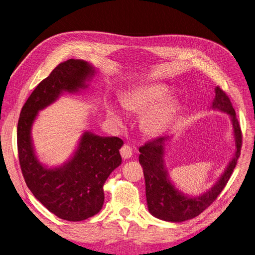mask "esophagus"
I'll list each match as a JSON object with an SVG mask.
<instances>
[{
    "instance_id": "obj_1",
    "label": "esophagus",
    "mask_w": 255,
    "mask_h": 255,
    "mask_svg": "<svg viewBox=\"0 0 255 255\" xmlns=\"http://www.w3.org/2000/svg\"><path fill=\"white\" fill-rule=\"evenodd\" d=\"M120 153H121V156H122L124 159L130 158L131 155H132V148H131L129 145L125 144V145H123V146L121 147Z\"/></svg>"
}]
</instances>
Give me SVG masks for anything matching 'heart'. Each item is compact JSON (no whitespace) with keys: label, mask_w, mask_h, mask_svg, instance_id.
I'll return each instance as SVG.
<instances>
[{"label":"heart","mask_w":255,"mask_h":255,"mask_svg":"<svg viewBox=\"0 0 255 255\" xmlns=\"http://www.w3.org/2000/svg\"><path fill=\"white\" fill-rule=\"evenodd\" d=\"M168 96L169 89L163 85L151 84L139 86L125 92L121 98V105L128 112L141 113L164 101ZM174 111L175 105L173 103H166L153 109L144 119L145 127L150 132H156L170 120ZM108 112L114 120H120L119 115L116 113L113 107H110Z\"/></svg>","instance_id":"heart-1"}]
</instances>
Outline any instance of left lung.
<instances>
[{"instance_id":"1","label":"left lung","mask_w":255,"mask_h":255,"mask_svg":"<svg viewBox=\"0 0 255 255\" xmlns=\"http://www.w3.org/2000/svg\"><path fill=\"white\" fill-rule=\"evenodd\" d=\"M213 108L226 112L232 119L234 128L236 152L226 171L214 187L198 197H187L178 191L168 178L164 167V147L168 139L160 136L147 141L139 148V163L143 169L145 179V193L149 213L157 219L167 222H183L199 216L210 206L222 192L232 175L242 146V131L236 117L235 110L226 92L216 87V98Z\"/></svg>"}]
</instances>
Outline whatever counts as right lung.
<instances>
[{"label":"right lung","mask_w":255,"mask_h":255,"mask_svg":"<svg viewBox=\"0 0 255 255\" xmlns=\"http://www.w3.org/2000/svg\"><path fill=\"white\" fill-rule=\"evenodd\" d=\"M94 74L85 61L70 59L59 64L38 83L20 112L17 126V148L20 168L27 187L48 210L60 219L78 222L97 215L105 200L104 184L121 165L119 137H101L85 132L79 146L66 165L44 168L37 160L30 137L37 112L54 103L62 92L84 88Z\"/></svg>","instance_id":"obj_1"}]
</instances>
